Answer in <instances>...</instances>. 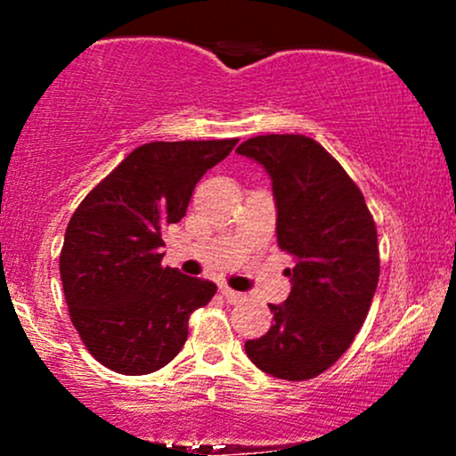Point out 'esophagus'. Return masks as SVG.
I'll return each instance as SVG.
<instances>
[{"label":"esophagus","mask_w":456,"mask_h":456,"mask_svg":"<svg viewBox=\"0 0 456 456\" xmlns=\"http://www.w3.org/2000/svg\"><path fill=\"white\" fill-rule=\"evenodd\" d=\"M221 294L224 296V300L232 302V305H242V302H246V296L244 294L229 289V287H221Z\"/></svg>","instance_id":"1"}]
</instances>
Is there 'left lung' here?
Returning <instances> with one entry per match:
<instances>
[{"label": "left lung", "mask_w": 456, "mask_h": 456, "mask_svg": "<svg viewBox=\"0 0 456 456\" xmlns=\"http://www.w3.org/2000/svg\"><path fill=\"white\" fill-rule=\"evenodd\" d=\"M238 154L264 165L276 201V238L294 257L291 294L244 349L272 378H317L347 352L379 281L378 229L337 159L305 134H259Z\"/></svg>", "instance_id": "1"}]
</instances>
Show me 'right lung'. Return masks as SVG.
<instances>
[{
	"mask_svg": "<svg viewBox=\"0 0 456 456\" xmlns=\"http://www.w3.org/2000/svg\"><path fill=\"white\" fill-rule=\"evenodd\" d=\"M238 139L151 141L78 203L60 255L72 326L98 362L122 375L169 364L188 317L216 294L212 281L162 268V233L184 218L197 182Z\"/></svg>",
	"mask_w": 456,
	"mask_h": 456,
	"instance_id": "right-lung-1",
	"label": "right lung"
}]
</instances>
